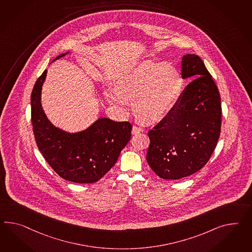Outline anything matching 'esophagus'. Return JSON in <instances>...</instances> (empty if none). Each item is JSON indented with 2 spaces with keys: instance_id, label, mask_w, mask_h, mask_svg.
Listing matches in <instances>:
<instances>
[{
  "instance_id": "obj_1",
  "label": "esophagus",
  "mask_w": 252,
  "mask_h": 252,
  "mask_svg": "<svg viewBox=\"0 0 252 252\" xmlns=\"http://www.w3.org/2000/svg\"><path fill=\"white\" fill-rule=\"evenodd\" d=\"M142 131H143V129L142 128H140V127H137V126H133L132 127V134H137V133H140Z\"/></svg>"
}]
</instances>
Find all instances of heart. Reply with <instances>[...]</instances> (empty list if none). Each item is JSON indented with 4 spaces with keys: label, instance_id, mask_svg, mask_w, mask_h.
Listing matches in <instances>:
<instances>
[{
    "label": "heart",
    "instance_id": "b5f03b06",
    "mask_svg": "<svg viewBox=\"0 0 252 252\" xmlns=\"http://www.w3.org/2000/svg\"><path fill=\"white\" fill-rule=\"evenodd\" d=\"M183 86L180 72L173 65L143 60L123 73L117 88L105 97L120 110H128L134 100L137 116L144 123H156L165 116L179 97Z\"/></svg>",
    "mask_w": 252,
    "mask_h": 252
}]
</instances>
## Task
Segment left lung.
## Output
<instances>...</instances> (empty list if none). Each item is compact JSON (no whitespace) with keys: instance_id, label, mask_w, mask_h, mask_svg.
<instances>
[{"instance_id":"1","label":"left lung","mask_w":252,"mask_h":252,"mask_svg":"<svg viewBox=\"0 0 252 252\" xmlns=\"http://www.w3.org/2000/svg\"><path fill=\"white\" fill-rule=\"evenodd\" d=\"M181 76L195 79L148 132L151 142L146 159L155 174L166 180H177L199 171L213 154L221 129L220 92L201 58L185 55Z\"/></svg>"}]
</instances>
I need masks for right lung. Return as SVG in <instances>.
Instances as JSON below:
<instances>
[{"label": "right lung", "instance_id": "obj_1", "mask_svg": "<svg viewBox=\"0 0 252 252\" xmlns=\"http://www.w3.org/2000/svg\"><path fill=\"white\" fill-rule=\"evenodd\" d=\"M69 54L59 55L53 60ZM47 70L36 80L31 94V121L39 151L55 172L65 180L92 184L102 178L116 163L130 140L132 126L99 118L87 129L68 132L59 129L45 115L41 104L42 86Z\"/></svg>", "mask_w": 252, "mask_h": 252}]
</instances>
